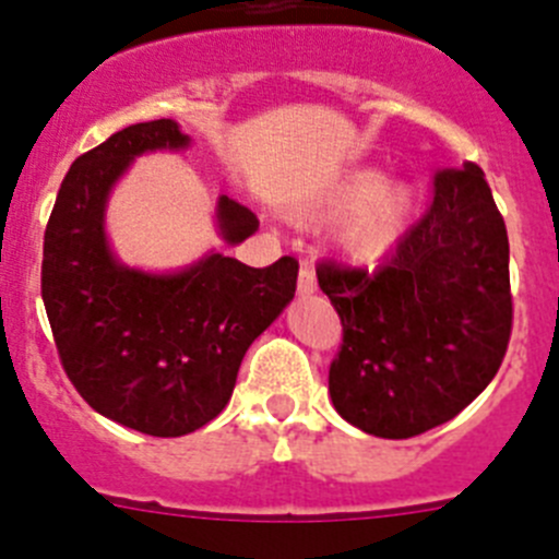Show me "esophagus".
Returning a JSON list of instances; mask_svg holds the SVG:
<instances>
[{"label":"esophagus","mask_w":559,"mask_h":559,"mask_svg":"<svg viewBox=\"0 0 559 559\" xmlns=\"http://www.w3.org/2000/svg\"><path fill=\"white\" fill-rule=\"evenodd\" d=\"M296 288H299V294L302 296H310L316 290V271L310 263H302V269H299V280H296Z\"/></svg>","instance_id":"34e87169"}]
</instances>
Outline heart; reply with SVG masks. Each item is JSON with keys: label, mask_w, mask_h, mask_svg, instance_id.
Instances as JSON below:
<instances>
[{"label": "heart", "mask_w": 559, "mask_h": 559, "mask_svg": "<svg viewBox=\"0 0 559 559\" xmlns=\"http://www.w3.org/2000/svg\"><path fill=\"white\" fill-rule=\"evenodd\" d=\"M347 210L341 218L338 246L355 263H374L386 254L406 226L412 210V190L400 181L378 185L374 173H355L330 187L322 199L305 210L308 218Z\"/></svg>", "instance_id": "heart-1"}]
</instances>
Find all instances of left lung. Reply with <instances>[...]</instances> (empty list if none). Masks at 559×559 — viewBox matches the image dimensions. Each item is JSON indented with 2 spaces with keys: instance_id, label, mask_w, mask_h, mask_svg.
<instances>
[{
  "instance_id": "1",
  "label": "left lung",
  "mask_w": 559,
  "mask_h": 559,
  "mask_svg": "<svg viewBox=\"0 0 559 559\" xmlns=\"http://www.w3.org/2000/svg\"><path fill=\"white\" fill-rule=\"evenodd\" d=\"M316 276L341 319L330 397L360 431L426 433L496 378L512 333L510 240L473 162L433 173L426 215L378 269L322 260Z\"/></svg>"
}]
</instances>
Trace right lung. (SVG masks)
<instances>
[{
    "instance_id": "add662e5",
    "label": "right lung",
    "mask_w": 559,
    "mask_h": 559,
    "mask_svg": "<svg viewBox=\"0 0 559 559\" xmlns=\"http://www.w3.org/2000/svg\"><path fill=\"white\" fill-rule=\"evenodd\" d=\"M173 120L136 122L78 156L44 231L41 296L58 358L88 406L151 437H185L226 408L251 341L294 299V257L251 269L210 254L181 274H145L111 257L103 210L133 156L185 147ZM229 243L257 229V215L218 201Z\"/></svg>"
}]
</instances>
